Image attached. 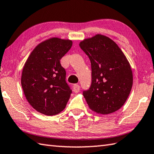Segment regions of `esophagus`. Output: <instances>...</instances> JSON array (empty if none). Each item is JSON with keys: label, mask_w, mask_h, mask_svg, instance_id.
<instances>
[{"label": "esophagus", "mask_w": 154, "mask_h": 154, "mask_svg": "<svg viewBox=\"0 0 154 154\" xmlns=\"http://www.w3.org/2000/svg\"><path fill=\"white\" fill-rule=\"evenodd\" d=\"M80 89V86L78 85H74L73 86V91L74 92H78Z\"/></svg>", "instance_id": "obj_1"}]
</instances>
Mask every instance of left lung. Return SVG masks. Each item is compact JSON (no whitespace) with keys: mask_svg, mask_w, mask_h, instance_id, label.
<instances>
[{"mask_svg":"<svg viewBox=\"0 0 154 154\" xmlns=\"http://www.w3.org/2000/svg\"><path fill=\"white\" fill-rule=\"evenodd\" d=\"M91 63V85L83 95L90 109L100 114L117 111L133 85L131 66L123 51L109 37L97 35L80 43Z\"/></svg>","mask_w":154,"mask_h":154,"instance_id":"left-lung-1","label":"left lung"}]
</instances>
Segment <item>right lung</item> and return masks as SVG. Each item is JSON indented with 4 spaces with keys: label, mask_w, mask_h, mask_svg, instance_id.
I'll list each match as a JSON object with an SVG mask.
<instances>
[{
    "label": "right lung",
    "mask_w": 154,
    "mask_h": 154,
    "mask_svg": "<svg viewBox=\"0 0 154 154\" xmlns=\"http://www.w3.org/2000/svg\"><path fill=\"white\" fill-rule=\"evenodd\" d=\"M72 45L70 40H46L34 49L23 68L21 85L25 97L43 114H58L70 97L72 91L66 81V72L60 60Z\"/></svg>",
    "instance_id": "1"
}]
</instances>
